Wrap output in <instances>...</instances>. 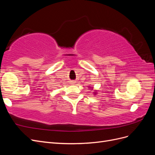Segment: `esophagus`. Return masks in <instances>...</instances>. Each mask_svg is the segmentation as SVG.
Listing matches in <instances>:
<instances>
[{
    "label": "esophagus",
    "instance_id": "esophagus-1",
    "mask_svg": "<svg viewBox=\"0 0 155 155\" xmlns=\"http://www.w3.org/2000/svg\"><path fill=\"white\" fill-rule=\"evenodd\" d=\"M70 83L72 84V85H74V84L75 83V81H70Z\"/></svg>",
    "mask_w": 155,
    "mask_h": 155
}]
</instances>
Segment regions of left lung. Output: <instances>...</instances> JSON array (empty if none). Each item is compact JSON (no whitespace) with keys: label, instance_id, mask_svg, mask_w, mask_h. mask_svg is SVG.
Returning a JSON list of instances; mask_svg holds the SVG:
<instances>
[{"label":"left lung","instance_id":"1","mask_svg":"<svg viewBox=\"0 0 155 155\" xmlns=\"http://www.w3.org/2000/svg\"><path fill=\"white\" fill-rule=\"evenodd\" d=\"M96 92H95V94H96Z\"/></svg>","mask_w":155,"mask_h":155}]
</instances>
